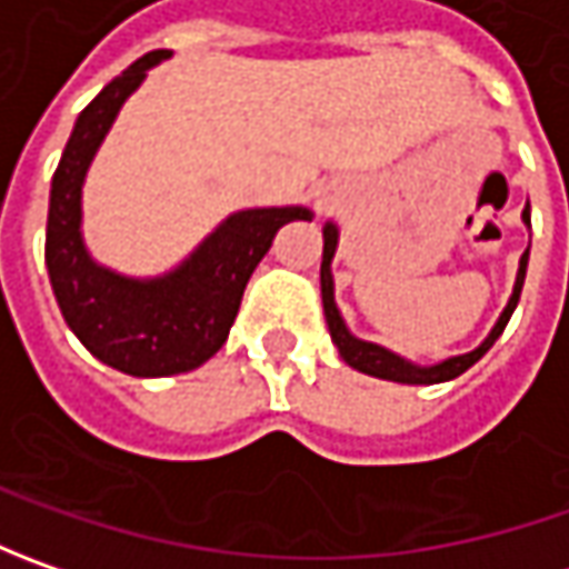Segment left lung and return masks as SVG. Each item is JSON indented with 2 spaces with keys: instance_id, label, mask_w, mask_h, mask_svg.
Here are the masks:
<instances>
[{
  "instance_id": "1",
  "label": "left lung",
  "mask_w": 569,
  "mask_h": 569,
  "mask_svg": "<svg viewBox=\"0 0 569 569\" xmlns=\"http://www.w3.org/2000/svg\"><path fill=\"white\" fill-rule=\"evenodd\" d=\"M522 221L529 228V206L522 211ZM336 247H339V228L332 221H326L322 228V266H319V288H322V310H326V326H329V336L336 341L339 348L341 361L355 370H361L367 377H377V380H389V382H408V386H430V382H447L456 380L459 373H466L471 363H478L488 351L491 345L500 339V332L507 329V322L513 317L516 303H519V295H522V281H526V266H529V250L522 252L519 259V272H516V284L513 295L507 300L503 313L500 319L493 322L491 336L481 341L475 351L469 355H456V358H447L440 363H430V367H421V363H411L399 358L396 351L382 348V345H373V341H363L358 336H351V329L345 326L341 319L339 307H336V281H332V256H336Z\"/></svg>"
}]
</instances>
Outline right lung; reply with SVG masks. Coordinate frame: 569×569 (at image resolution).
Segmentation results:
<instances>
[{"label": "right lung", "instance_id": "right-lung-1", "mask_svg": "<svg viewBox=\"0 0 569 569\" xmlns=\"http://www.w3.org/2000/svg\"><path fill=\"white\" fill-rule=\"evenodd\" d=\"M170 50H151L78 113L50 187L47 272L56 303L78 341L129 377L189 373L228 341L252 269L303 206L243 208L224 218L187 259L158 278H129L91 259L81 237V187L126 98Z\"/></svg>", "mask_w": 569, "mask_h": 569}]
</instances>
